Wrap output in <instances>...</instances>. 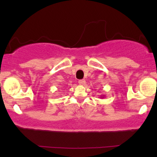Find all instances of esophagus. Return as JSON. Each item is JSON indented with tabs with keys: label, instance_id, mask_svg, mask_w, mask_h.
I'll return each instance as SVG.
<instances>
[{
	"label": "esophagus",
	"instance_id": "esophagus-1",
	"mask_svg": "<svg viewBox=\"0 0 157 157\" xmlns=\"http://www.w3.org/2000/svg\"><path fill=\"white\" fill-rule=\"evenodd\" d=\"M85 83H86V80H79V84H80V85H82H82H84Z\"/></svg>",
	"mask_w": 157,
	"mask_h": 157
}]
</instances>
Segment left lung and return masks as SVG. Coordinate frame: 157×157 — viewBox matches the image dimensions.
Returning <instances> with one entry per match:
<instances>
[{
    "mask_svg": "<svg viewBox=\"0 0 157 157\" xmlns=\"http://www.w3.org/2000/svg\"><path fill=\"white\" fill-rule=\"evenodd\" d=\"M104 97H105V95H101V96H100V98H104Z\"/></svg>",
    "mask_w": 157,
    "mask_h": 157,
    "instance_id": "1",
    "label": "left lung"
}]
</instances>
